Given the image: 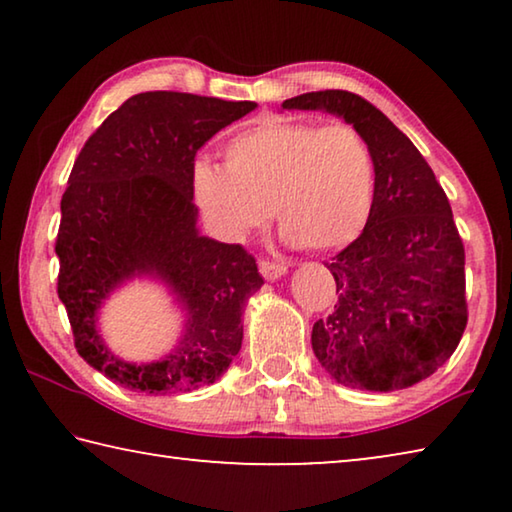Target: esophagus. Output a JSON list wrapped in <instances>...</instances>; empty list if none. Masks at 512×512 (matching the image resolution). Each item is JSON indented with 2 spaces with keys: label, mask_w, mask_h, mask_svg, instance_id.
I'll use <instances>...</instances> for the list:
<instances>
[{
  "label": "esophagus",
  "mask_w": 512,
  "mask_h": 512,
  "mask_svg": "<svg viewBox=\"0 0 512 512\" xmlns=\"http://www.w3.org/2000/svg\"><path fill=\"white\" fill-rule=\"evenodd\" d=\"M259 273H262L266 280L273 282V280H280V277L287 273V266L271 262V259H262V262H259Z\"/></svg>",
  "instance_id": "34e87169"
}]
</instances>
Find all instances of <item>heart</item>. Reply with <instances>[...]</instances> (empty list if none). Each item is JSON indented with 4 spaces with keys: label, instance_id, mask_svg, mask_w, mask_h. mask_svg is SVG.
<instances>
[{
    "label": "heart",
    "instance_id": "obj_1",
    "mask_svg": "<svg viewBox=\"0 0 512 512\" xmlns=\"http://www.w3.org/2000/svg\"><path fill=\"white\" fill-rule=\"evenodd\" d=\"M192 183L225 239L244 241L275 210L284 239L325 253L366 230L377 167L366 137L350 124L264 119L225 144V167L196 162Z\"/></svg>",
    "mask_w": 512,
    "mask_h": 512
}]
</instances>
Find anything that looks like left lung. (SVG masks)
Here are the masks:
<instances>
[{
    "instance_id": "1",
    "label": "left lung",
    "mask_w": 512,
    "mask_h": 512,
    "mask_svg": "<svg viewBox=\"0 0 512 512\" xmlns=\"http://www.w3.org/2000/svg\"><path fill=\"white\" fill-rule=\"evenodd\" d=\"M282 110H323L366 137L377 194L366 230L327 268L339 302L311 329L336 384L400 391L452 357L467 325L465 250L427 160L384 112L345 90L307 92Z\"/></svg>"
}]
</instances>
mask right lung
I'll return each mask as SVG.
<instances>
[{
	"label": "right lung",
	"mask_w": 512,
	"mask_h": 512,
	"mask_svg": "<svg viewBox=\"0 0 512 512\" xmlns=\"http://www.w3.org/2000/svg\"><path fill=\"white\" fill-rule=\"evenodd\" d=\"M257 108L187 92H142L112 112L79 153L60 201L58 298L81 357L128 391L189 393L214 384L241 350L255 257L201 235L194 158ZM133 279L162 283L184 311L179 341L149 364L112 355L98 311Z\"/></svg>",
	"instance_id": "obj_1"
}]
</instances>
